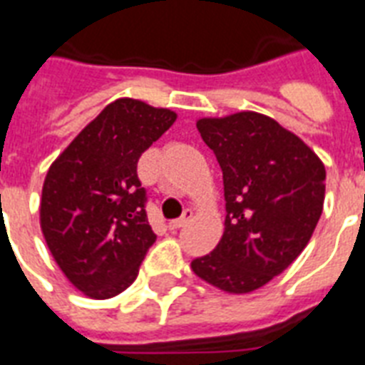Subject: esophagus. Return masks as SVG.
Listing matches in <instances>:
<instances>
[{"label": "esophagus", "instance_id": "obj_1", "mask_svg": "<svg viewBox=\"0 0 365 365\" xmlns=\"http://www.w3.org/2000/svg\"><path fill=\"white\" fill-rule=\"evenodd\" d=\"M193 218V210H185V212L180 216L178 220H172L170 222V230H180V227H183L185 224H187L189 220Z\"/></svg>", "mask_w": 365, "mask_h": 365}]
</instances>
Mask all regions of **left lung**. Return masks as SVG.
<instances>
[{"label": "left lung", "mask_w": 365, "mask_h": 365, "mask_svg": "<svg viewBox=\"0 0 365 365\" xmlns=\"http://www.w3.org/2000/svg\"><path fill=\"white\" fill-rule=\"evenodd\" d=\"M216 155L226 197L224 235L191 269L226 293L257 291L304 250L324 210L325 166L274 118L243 110L199 118Z\"/></svg>", "instance_id": "left-lung-1"}]
</instances>
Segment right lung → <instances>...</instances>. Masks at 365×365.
<instances>
[{"mask_svg":"<svg viewBox=\"0 0 365 365\" xmlns=\"http://www.w3.org/2000/svg\"><path fill=\"white\" fill-rule=\"evenodd\" d=\"M174 122L170 108L116 99L47 170L41 232L66 279L90 299H110L130 287L157 239L138 160Z\"/></svg>","mask_w":365,"mask_h":365,"instance_id":"right-lung-1","label":"right lung"}]
</instances>
